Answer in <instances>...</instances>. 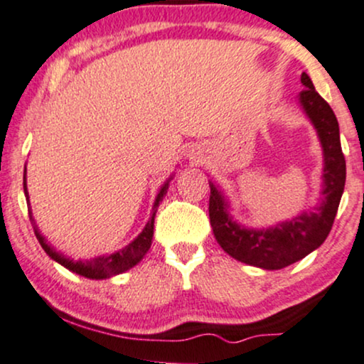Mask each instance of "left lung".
<instances>
[{
    "label": "left lung",
    "mask_w": 364,
    "mask_h": 364,
    "mask_svg": "<svg viewBox=\"0 0 364 364\" xmlns=\"http://www.w3.org/2000/svg\"><path fill=\"white\" fill-rule=\"evenodd\" d=\"M301 83L305 88L300 93V104L317 129L323 149V198L318 208L272 228L249 230L235 223L228 215L223 194L215 183H209V221L221 249L240 262L269 271L291 266L326 242L344 192L346 160L341 148L339 122L331 105L315 92L306 73L301 75Z\"/></svg>",
    "instance_id": "obj_1"
}]
</instances>
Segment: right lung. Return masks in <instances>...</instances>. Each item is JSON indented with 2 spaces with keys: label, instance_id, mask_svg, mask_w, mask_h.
<instances>
[{
  "label": "right lung",
  "instance_id": "add662e5",
  "mask_svg": "<svg viewBox=\"0 0 364 364\" xmlns=\"http://www.w3.org/2000/svg\"><path fill=\"white\" fill-rule=\"evenodd\" d=\"M27 172V168H25ZM166 189H168V181L164 183L160 192H158L155 204H153V211L151 216H149L146 226L143 228L138 237L132 240L129 245L124 247L122 250L115 252V254L110 255H102V257H95V259H90V260H71L68 257H64L63 254L55 252L49 243L46 242V238L42 237L41 232H38L36 221H33L32 213H30V203H28V216H30V223L33 226V232H36V237L38 243L42 245V249L46 250V254L49 255L50 259L55 260L58 264H61L70 271L76 272V274L88 277V279H105V277H112L121 274V272L127 271V269L134 267L136 264L139 262L141 259L144 257V254L149 250L151 247V240H153V226H155V215H156V209L160 206V200L164 199V196L166 194ZM23 191H25V198L28 199V192H27V181H25V173H23Z\"/></svg>",
  "mask_w": 364,
  "mask_h": 364
}]
</instances>
